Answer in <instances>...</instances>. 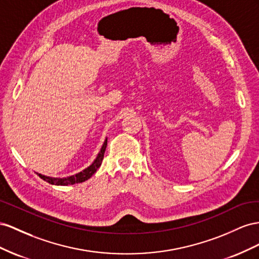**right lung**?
<instances>
[{
    "label": "right lung",
    "mask_w": 259,
    "mask_h": 259,
    "mask_svg": "<svg viewBox=\"0 0 259 259\" xmlns=\"http://www.w3.org/2000/svg\"><path fill=\"white\" fill-rule=\"evenodd\" d=\"M106 145H107V138L105 139V141L102 145V149H101L100 153L98 154L97 158L94 159L92 164L89 166L88 168H85L84 170L80 171L76 175L66 177V178H52V177H48V176H44V175H41V174H38V175L40 176V178L43 179L44 181H47L51 184H55V186H69V184L84 182L85 180L90 179L91 177L95 172H97V170L100 168V166L102 164V160H103V158H104V153H105V150H106Z\"/></svg>",
    "instance_id": "obj_1"
}]
</instances>
